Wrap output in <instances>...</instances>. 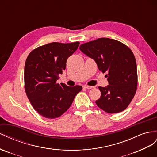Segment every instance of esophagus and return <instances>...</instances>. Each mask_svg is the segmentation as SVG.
Here are the masks:
<instances>
[{
	"label": "esophagus",
	"instance_id": "34e87169",
	"mask_svg": "<svg viewBox=\"0 0 157 157\" xmlns=\"http://www.w3.org/2000/svg\"><path fill=\"white\" fill-rule=\"evenodd\" d=\"M83 87L86 88V89H90L93 88V86H84Z\"/></svg>",
	"mask_w": 157,
	"mask_h": 157
}]
</instances>
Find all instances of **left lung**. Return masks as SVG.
Segmentation results:
<instances>
[{
    "mask_svg": "<svg viewBox=\"0 0 157 157\" xmlns=\"http://www.w3.org/2000/svg\"><path fill=\"white\" fill-rule=\"evenodd\" d=\"M79 49L95 61L102 73H107L109 85L98 87L101 95L96 101L97 105L110 114L124 110L132 101L137 86V64L131 49L109 38L82 44Z\"/></svg>",
    "mask_w": 157,
    "mask_h": 157,
    "instance_id": "obj_1",
    "label": "left lung"
}]
</instances>
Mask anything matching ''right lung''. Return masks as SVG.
<instances>
[{
	"label": "right lung",
	"mask_w": 157,
	"mask_h": 157,
	"mask_svg": "<svg viewBox=\"0 0 157 157\" xmlns=\"http://www.w3.org/2000/svg\"><path fill=\"white\" fill-rule=\"evenodd\" d=\"M79 42H53L39 47L27 58L24 69L26 95L37 113L46 118H56L68 110L82 87L57 83L66 69L68 58L77 50Z\"/></svg>",
	"instance_id": "right-lung-1"
}]
</instances>
